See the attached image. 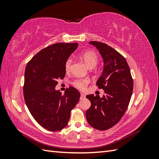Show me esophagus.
<instances>
[{
	"label": "esophagus",
	"mask_w": 159,
	"mask_h": 159,
	"mask_svg": "<svg viewBox=\"0 0 159 159\" xmlns=\"http://www.w3.org/2000/svg\"><path fill=\"white\" fill-rule=\"evenodd\" d=\"M85 95L84 94V93H81V96H80V99H84L85 98Z\"/></svg>",
	"instance_id": "obj_1"
}]
</instances>
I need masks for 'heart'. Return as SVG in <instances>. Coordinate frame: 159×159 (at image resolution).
Returning <instances> with one entry per match:
<instances>
[{
	"mask_svg": "<svg viewBox=\"0 0 159 159\" xmlns=\"http://www.w3.org/2000/svg\"><path fill=\"white\" fill-rule=\"evenodd\" d=\"M81 58L84 60L85 64L87 65L89 68H93L94 67L98 64V56L93 52L88 51L84 52L81 55ZM72 60L69 58L67 60L65 64V69L66 71H68L70 70ZM89 80L88 79H77L74 81V85L77 88L80 89H84L86 86L89 84Z\"/></svg>",
	"mask_w": 159,
	"mask_h": 159,
	"instance_id": "obj_1",
	"label": "heart"
}]
</instances>
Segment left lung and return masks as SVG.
Segmentation results:
<instances>
[{
	"mask_svg": "<svg viewBox=\"0 0 159 159\" xmlns=\"http://www.w3.org/2000/svg\"><path fill=\"white\" fill-rule=\"evenodd\" d=\"M103 60L102 74L96 84L103 89L102 98L93 94L86 95L91 107L85 116L90 125L100 131L110 129L122 118L128 107L133 89L131 71L125 58L104 43L91 41Z\"/></svg>",
	"mask_w": 159,
	"mask_h": 159,
	"instance_id": "1",
	"label": "left lung"
}]
</instances>
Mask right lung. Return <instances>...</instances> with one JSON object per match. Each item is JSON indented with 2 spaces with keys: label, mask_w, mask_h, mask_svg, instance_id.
<instances>
[{
  "label": "right lung",
  "mask_w": 159,
  "mask_h": 159,
  "mask_svg": "<svg viewBox=\"0 0 159 159\" xmlns=\"http://www.w3.org/2000/svg\"><path fill=\"white\" fill-rule=\"evenodd\" d=\"M78 46V43H57L34 56L25 73L24 98L32 117L42 127L57 131L66 127L71 110L78 103L79 91L74 87L61 95L55 89L57 80L66 74L65 64Z\"/></svg>",
  "instance_id": "1"
}]
</instances>
